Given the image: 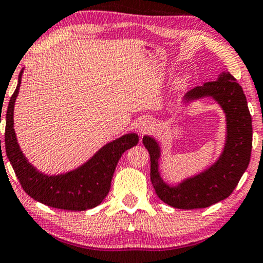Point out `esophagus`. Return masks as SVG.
Instances as JSON below:
<instances>
[{
	"label": "esophagus",
	"instance_id": "obj_1",
	"mask_svg": "<svg viewBox=\"0 0 263 263\" xmlns=\"http://www.w3.org/2000/svg\"><path fill=\"white\" fill-rule=\"evenodd\" d=\"M152 129H153V123L149 119H146V117H143V119H141L140 121H138L137 131L140 132V134L144 135V134H147V132L152 131Z\"/></svg>",
	"mask_w": 263,
	"mask_h": 263
}]
</instances>
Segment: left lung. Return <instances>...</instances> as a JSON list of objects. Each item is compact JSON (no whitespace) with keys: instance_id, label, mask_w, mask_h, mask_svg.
Here are the masks:
<instances>
[{"instance_id":"left-lung-1","label":"left lung","mask_w":263,"mask_h":263,"mask_svg":"<svg viewBox=\"0 0 263 263\" xmlns=\"http://www.w3.org/2000/svg\"><path fill=\"white\" fill-rule=\"evenodd\" d=\"M211 96L226 114L228 138L219 161L209 170L171 186L158 172L159 147L152 137L144 136L143 144L151 157V182L162 201L177 209H201L224 200L234 192L249 167L252 149V120L242 87L232 75L221 73L218 80L192 89L185 101Z\"/></svg>"}]
</instances>
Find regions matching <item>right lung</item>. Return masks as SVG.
<instances>
[{
	"label": "right lung",
	"instance_id": "right-lung-1",
	"mask_svg": "<svg viewBox=\"0 0 263 263\" xmlns=\"http://www.w3.org/2000/svg\"><path fill=\"white\" fill-rule=\"evenodd\" d=\"M18 84L6 112L5 146L17 179L29 197L57 209L84 211L95 208L104 200L111 186L115 168L125 151L138 143V136L128 134L115 140L96 153L78 170L60 176H45L27 162L17 143L13 129V107L20 90Z\"/></svg>",
	"mask_w": 263,
	"mask_h": 263
}]
</instances>
